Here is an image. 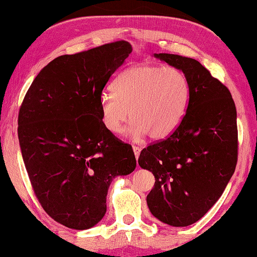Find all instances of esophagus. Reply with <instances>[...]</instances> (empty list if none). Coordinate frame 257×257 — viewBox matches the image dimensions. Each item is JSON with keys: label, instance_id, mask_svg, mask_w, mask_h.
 <instances>
[{"label": "esophagus", "instance_id": "34e87169", "mask_svg": "<svg viewBox=\"0 0 257 257\" xmlns=\"http://www.w3.org/2000/svg\"><path fill=\"white\" fill-rule=\"evenodd\" d=\"M133 150H134V153H135L136 158H139L140 153H141V151H142V147H139V145H134Z\"/></svg>", "mask_w": 257, "mask_h": 257}]
</instances>
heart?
<instances>
[{"mask_svg":"<svg viewBox=\"0 0 257 257\" xmlns=\"http://www.w3.org/2000/svg\"><path fill=\"white\" fill-rule=\"evenodd\" d=\"M112 91L100 97L102 123L112 134H120L129 115V134L153 140L170 136L181 123L189 99L186 75L175 67L142 64L117 76Z\"/></svg>","mask_w":257,"mask_h":257,"instance_id":"b5f03b06","label":"heart"}]
</instances>
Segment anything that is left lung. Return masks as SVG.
I'll list each match as a JSON object with an SVG mask.
<instances>
[{
	"label": "left lung",
	"instance_id": "1",
	"mask_svg": "<svg viewBox=\"0 0 257 257\" xmlns=\"http://www.w3.org/2000/svg\"><path fill=\"white\" fill-rule=\"evenodd\" d=\"M182 70L189 100L179 127L143 149L139 164L155 175L147 196L153 216L172 226L200 220L221 196L238 163L236 108L223 83L195 59L155 54Z\"/></svg>",
	"mask_w": 257,
	"mask_h": 257
}]
</instances>
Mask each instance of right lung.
Returning a JSON list of instances; mask_svg holds the SVG:
<instances>
[{
    "mask_svg": "<svg viewBox=\"0 0 257 257\" xmlns=\"http://www.w3.org/2000/svg\"><path fill=\"white\" fill-rule=\"evenodd\" d=\"M132 53L123 40L61 55L31 84L19 108L18 139L31 186L49 217L69 228L94 226L107 190L136 158L102 123L100 97Z\"/></svg>",
    "mask_w": 257,
    "mask_h": 257,
    "instance_id": "obj_1",
    "label": "right lung"
}]
</instances>
